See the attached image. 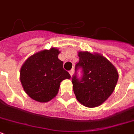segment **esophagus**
Here are the masks:
<instances>
[{"label":"esophagus","mask_w":134,"mask_h":134,"mask_svg":"<svg viewBox=\"0 0 134 134\" xmlns=\"http://www.w3.org/2000/svg\"><path fill=\"white\" fill-rule=\"evenodd\" d=\"M69 74L71 75V76H72V75H73V73H74V69H71V70H69Z\"/></svg>","instance_id":"obj_1"}]
</instances>
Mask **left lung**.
I'll return each instance as SVG.
<instances>
[{"label": "left lung", "instance_id": "obj_1", "mask_svg": "<svg viewBox=\"0 0 134 134\" xmlns=\"http://www.w3.org/2000/svg\"><path fill=\"white\" fill-rule=\"evenodd\" d=\"M79 60L71 77L74 92L83 106L93 108L101 105L112 94L118 80L115 67L104 56L89 52L79 53ZM81 69L82 75L78 77Z\"/></svg>", "mask_w": 134, "mask_h": 134}]
</instances>
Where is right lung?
Returning a JSON list of instances; mask_svg holds the SVG:
<instances>
[{"label":"right lung","mask_w":134,"mask_h":134,"mask_svg":"<svg viewBox=\"0 0 134 134\" xmlns=\"http://www.w3.org/2000/svg\"><path fill=\"white\" fill-rule=\"evenodd\" d=\"M55 48L37 53L29 57L21 69L20 80L24 90L32 99L47 102L55 97L60 82L70 79L63 69V62L58 58Z\"/></svg>","instance_id":"right-lung-1"}]
</instances>
